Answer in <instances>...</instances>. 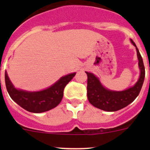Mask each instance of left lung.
<instances>
[{"label": "left lung", "mask_w": 150, "mask_h": 150, "mask_svg": "<svg viewBox=\"0 0 150 150\" xmlns=\"http://www.w3.org/2000/svg\"><path fill=\"white\" fill-rule=\"evenodd\" d=\"M130 40L137 50L138 66L140 71L138 80L133 86L123 91H112L105 88L95 74L86 72L88 76L87 97L90 104L94 107L107 112H114L127 107L138 96L144 81L145 67L137 46L132 39Z\"/></svg>", "instance_id": "1"}]
</instances>
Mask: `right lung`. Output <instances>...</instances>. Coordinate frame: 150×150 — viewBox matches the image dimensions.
Returning <instances> with one entry per match:
<instances>
[{
	"label": "right lung",
	"mask_w": 150,
	"mask_h": 150,
	"mask_svg": "<svg viewBox=\"0 0 150 150\" xmlns=\"http://www.w3.org/2000/svg\"><path fill=\"white\" fill-rule=\"evenodd\" d=\"M75 75L76 73L67 74L61 77L49 88L37 91H25L15 88L6 71L5 72V83L10 98L17 104L28 112L40 113L53 109L60 104L64 87Z\"/></svg>",
	"instance_id": "obj_1"
}]
</instances>
